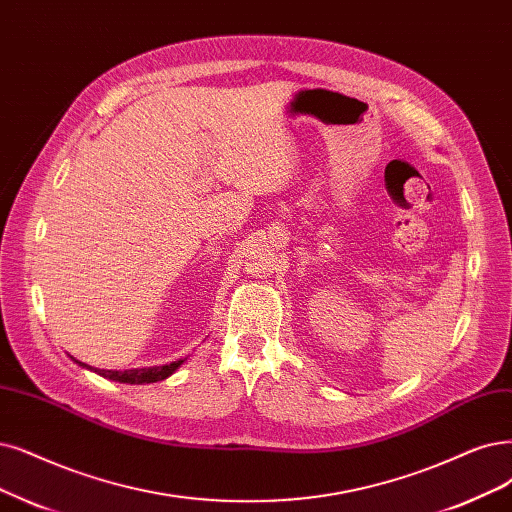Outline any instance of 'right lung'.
<instances>
[{
	"mask_svg": "<svg viewBox=\"0 0 512 512\" xmlns=\"http://www.w3.org/2000/svg\"><path fill=\"white\" fill-rule=\"evenodd\" d=\"M78 363V361H75ZM183 361H175L170 365H162V367H147V369H128V371H105V369H92L97 371L99 375L103 377H109V380H116V382H122V384H151V382H160V380H166L168 375H173L179 365ZM82 367H88L84 363H80ZM90 369V367H88Z\"/></svg>",
	"mask_w": 512,
	"mask_h": 512,
	"instance_id": "right-lung-1",
	"label": "right lung"
}]
</instances>
